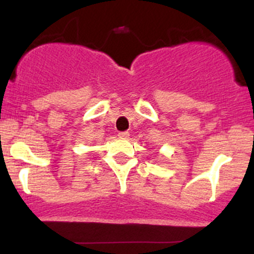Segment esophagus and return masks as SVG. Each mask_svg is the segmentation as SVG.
Segmentation results:
<instances>
[{"label": "esophagus", "mask_w": 254, "mask_h": 254, "mask_svg": "<svg viewBox=\"0 0 254 254\" xmlns=\"http://www.w3.org/2000/svg\"><path fill=\"white\" fill-rule=\"evenodd\" d=\"M118 136L122 137V138H127L130 136V133L127 131H122V132L118 133Z\"/></svg>", "instance_id": "esophagus-1"}]
</instances>
